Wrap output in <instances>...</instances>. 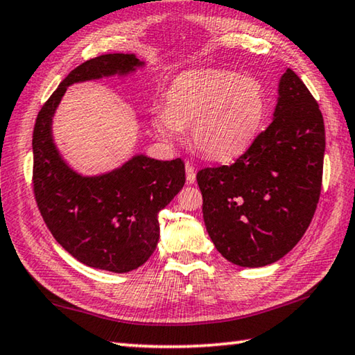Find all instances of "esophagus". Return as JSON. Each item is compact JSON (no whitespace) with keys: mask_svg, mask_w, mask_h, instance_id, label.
Wrapping results in <instances>:
<instances>
[{"mask_svg":"<svg viewBox=\"0 0 355 355\" xmlns=\"http://www.w3.org/2000/svg\"><path fill=\"white\" fill-rule=\"evenodd\" d=\"M184 171H186V180H188V183H194L196 182L194 166H192L191 163H186L184 164Z\"/></svg>","mask_w":355,"mask_h":355,"instance_id":"1","label":"esophagus"}]
</instances>
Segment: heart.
Wrapping results in <instances>:
<instances>
[{
	"instance_id": "1",
	"label": "heart",
	"mask_w": 355,
	"mask_h": 355,
	"mask_svg": "<svg viewBox=\"0 0 355 355\" xmlns=\"http://www.w3.org/2000/svg\"><path fill=\"white\" fill-rule=\"evenodd\" d=\"M264 116L260 83L230 71L194 70L180 75L167 92V105L153 112V127L175 142L189 127V142L213 161H227L250 146Z\"/></svg>"
}]
</instances>
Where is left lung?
<instances>
[{"instance_id": "left-lung-1", "label": "left lung", "mask_w": 355, "mask_h": 355, "mask_svg": "<svg viewBox=\"0 0 355 355\" xmlns=\"http://www.w3.org/2000/svg\"><path fill=\"white\" fill-rule=\"evenodd\" d=\"M269 127L235 164L197 173L203 220L219 254L243 268L286 255L304 236L322 182L324 120L300 78L286 69Z\"/></svg>"}]
</instances>
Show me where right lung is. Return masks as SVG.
Instances as JSON below:
<instances>
[{"label":"right lung","mask_w":355,"mask_h":355,"mask_svg":"<svg viewBox=\"0 0 355 355\" xmlns=\"http://www.w3.org/2000/svg\"><path fill=\"white\" fill-rule=\"evenodd\" d=\"M144 67L131 53L78 65L42 106L33 135L34 194L51 235L78 261L117 274L142 266L155 252L158 213L183 188L184 163L136 153L116 169L84 175L56 147L53 117L71 84L127 78Z\"/></svg>","instance_id":"1"}]
</instances>
